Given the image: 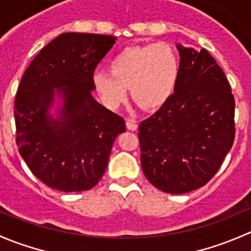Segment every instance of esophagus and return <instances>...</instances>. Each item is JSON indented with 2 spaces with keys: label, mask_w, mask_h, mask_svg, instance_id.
Wrapping results in <instances>:
<instances>
[{
  "label": "esophagus",
  "mask_w": 251,
  "mask_h": 251,
  "mask_svg": "<svg viewBox=\"0 0 251 251\" xmlns=\"http://www.w3.org/2000/svg\"><path fill=\"white\" fill-rule=\"evenodd\" d=\"M126 127L131 131H136L138 128V125L136 124V121L130 120V119H128V120H126Z\"/></svg>",
  "instance_id": "1"
}]
</instances>
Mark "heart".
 Wrapping results in <instances>:
<instances>
[{
    "label": "heart",
    "mask_w": 251,
    "mask_h": 251,
    "mask_svg": "<svg viewBox=\"0 0 251 251\" xmlns=\"http://www.w3.org/2000/svg\"><path fill=\"white\" fill-rule=\"evenodd\" d=\"M178 75L176 50L166 42H156L121 50L109 60V72H95L92 82L108 108L115 109L125 102L130 88L138 105L154 110L174 95Z\"/></svg>",
    "instance_id": "1"
}]
</instances>
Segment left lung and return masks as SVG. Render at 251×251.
Masks as SVG:
<instances>
[{"label":"left lung","mask_w":251,"mask_h":251,"mask_svg":"<svg viewBox=\"0 0 251 251\" xmlns=\"http://www.w3.org/2000/svg\"><path fill=\"white\" fill-rule=\"evenodd\" d=\"M179 75L170 100L141 123V164L160 191L183 194L219 171L235 136L234 97L206 50L177 45Z\"/></svg>","instance_id":"1"}]
</instances>
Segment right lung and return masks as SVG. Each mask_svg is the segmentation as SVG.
Listing matches in <instances>:
<instances>
[{
    "label": "right lung",
    "mask_w": 251,
    "mask_h": 251,
    "mask_svg": "<svg viewBox=\"0 0 251 251\" xmlns=\"http://www.w3.org/2000/svg\"><path fill=\"white\" fill-rule=\"evenodd\" d=\"M116 37L65 32L32 59L14 102L17 146L27 168L60 192H82L100 182L125 121L93 98V73ZM55 88L63 100L57 119L48 114Z\"/></svg>",
    "instance_id": "add662e5"
}]
</instances>
